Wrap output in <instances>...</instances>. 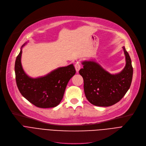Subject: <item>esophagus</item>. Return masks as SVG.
Instances as JSON below:
<instances>
[{
	"instance_id": "obj_1",
	"label": "esophagus",
	"mask_w": 146,
	"mask_h": 146,
	"mask_svg": "<svg viewBox=\"0 0 146 146\" xmlns=\"http://www.w3.org/2000/svg\"><path fill=\"white\" fill-rule=\"evenodd\" d=\"M74 67H75V68H76V72H79V70L80 69V63H76L75 64H74Z\"/></svg>"
}]
</instances>
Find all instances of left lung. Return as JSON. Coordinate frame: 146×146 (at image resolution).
<instances>
[{"label": "left lung", "mask_w": 146, "mask_h": 146, "mask_svg": "<svg viewBox=\"0 0 146 146\" xmlns=\"http://www.w3.org/2000/svg\"><path fill=\"white\" fill-rule=\"evenodd\" d=\"M126 64L121 72L111 74L95 61H83L79 70L84 81V92L88 101L95 106H110L119 102L131 86L133 68L125 47H122Z\"/></svg>", "instance_id": "obj_1"}]
</instances>
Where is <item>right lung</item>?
Instances as JSON below:
<instances>
[{
	"mask_svg": "<svg viewBox=\"0 0 146 146\" xmlns=\"http://www.w3.org/2000/svg\"><path fill=\"white\" fill-rule=\"evenodd\" d=\"M22 46L15 64V72L18 88L21 95L38 108H48L57 106L62 100L66 88L76 73L73 64L58 67L42 77L28 76L21 64Z\"/></svg>",
	"mask_w": 146,
	"mask_h": 146,
	"instance_id": "1",
	"label": "right lung"
}]
</instances>
